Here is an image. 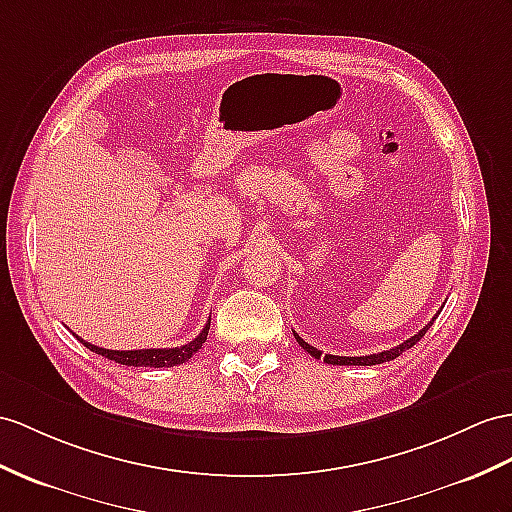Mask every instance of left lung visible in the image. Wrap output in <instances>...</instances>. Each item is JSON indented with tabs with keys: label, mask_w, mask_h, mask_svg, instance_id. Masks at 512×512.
<instances>
[{
	"label": "left lung",
	"mask_w": 512,
	"mask_h": 512,
	"mask_svg": "<svg viewBox=\"0 0 512 512\" xmlns=\"http://www.w3.org/2000/svg\"><path fill=\"white\" fill-rule=\"evenodd\" d=\"M436 317H439V313H436V315L432 317V321L428 323V326H423L415 336H410V339H408V341H404L402 345L393 347V350H386V352H380V354H369V356H332V354L321 356V352L317 350V347H313L310 343H306V341L302 339V336H299L297 332H293V334H295L297 343L302 345L304 350H306L310 356H313V358H323V363H328V365H380V363H389V360L397 358V356H400L402 352L410 350V347H413L417 341H421V336L430 330V326H432Z\"/></svg>",
	"instance_id": "8db88e82"
}]
</instances>
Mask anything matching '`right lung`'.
Here are the masks:
<instances>
[{
    "label": "right lung",
    "instance_id": "right-lung-1",
    "mask_svg": "<svg viewBox=\"0 0 512 512\" xmlns=\"http://www.w3.org/2000/svg\"><path fill=\"white\" fill-rule=\"evenodd\" d=\"M208 330H210V319L204 326V330L199 332L195 339L191 343H186V345L165 347V350H126V352L104 350V347H97V345L82 341L80 336H76V334H73V336H76V339L82 345L89 347L91 352L102 354L108 360H115V363H119V365H128V367H176V365H182L184 360H189L195 352L202 350V343L206 341Z\"/></svg>",
    "mask_w": 512,
    "mask_h": 512
}]
</instances>
